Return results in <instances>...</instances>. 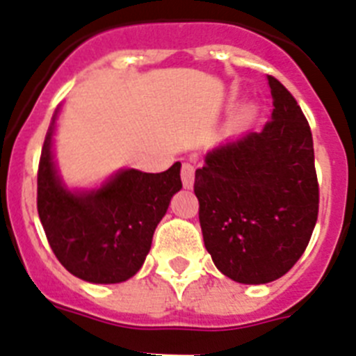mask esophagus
I'll return each instance as SVG.
<instances>
[{
  "mask_svg": "<svg viewBox=\"0 0 356 356\" xmlns=\"http://www.w3.org/2000/svg\"><path fill=\"white\" fill-rule=\"evenodd\" d=\"M181 181L184 187H193L194 184V165L188 162L181 163Z\"/></svg>",
  "mask_w": 356,
  "mask_h": 356,
  "instance_id": "esophagus-1",
  "label": "esophagus"
}]
</instances>
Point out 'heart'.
Wrapping results in <instances>:
<instances>
[{
	"instance_id": "obj_1",
	"label": "heart",
	"mask_w": 356,
	"mask_h": 356,
	"mask_svg": "<svg viewBox=\"0 0 356 356\" xmlns=\"http://www.w3.org/2000/svg\"><path fill=\"white\" fill-rule=\"evenodd\" d=\"M251 115H253V108H251V106H246V108L241 110V118L242 119H250Z\"/></svg>"
}]
</instances>
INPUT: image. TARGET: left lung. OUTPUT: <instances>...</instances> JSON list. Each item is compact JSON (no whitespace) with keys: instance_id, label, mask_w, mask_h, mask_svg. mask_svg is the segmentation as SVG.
I'll return each mask as SVG.
<instances>
[{"instance_id":"obj_1","label":"left lung","mask_w":356,"mask_h":356,"mask_svg":"<svg viewBox=\"0 0 356 356\" xmlns=\"http://www.w3.org/2000/svg\"><path fill=\"white\" fill-rule=\"evenodd\" d=\"M267 83L275 108L264 130L210 149L194 178L207 251L238 284L284 276L307 250L319 212L307 118L275 76Z\"/></svg>"}]
</instances>
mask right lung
Instances as JSON below:
<instances>
[{"label":"right lung","instance_id":"1","mask_svg":"<svg viewBox=\"0 0 356 356\" xmlns=\"http://www.w3.org/2000/svg\"><path fill=\"white\" fill-rule=\"evenodd\" d=\"M53 122L37 171V210L49 246L76 278L124 282L143 267L156 225L181 188V163L163 172L127 169L97 191L72 194L62 187L53 165Z\"/></svg>","mask_w":356,"mask_h":356}]
</instances>
